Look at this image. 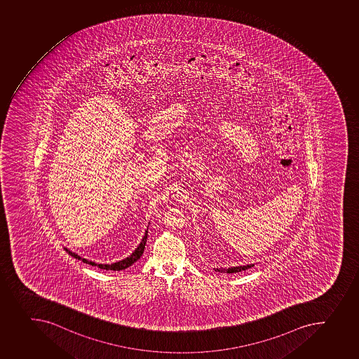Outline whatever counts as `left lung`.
Instances as JSON below:
<instances>
[{
	"instance_id": "1",
	"label": "left lung",
	"mask_w": 359,
	"mask_h": 359,
	"mask_svg": "<svg viewBox=\"0 0 359 359\" xmlns=\"http://www.w3.org/2000/svg\"><path fill=\"white\" fill-rule=\"evenodd\" d=\"M255 266V264H250V265H244V266H236V267H229V269H223V267H220V269H215V271H219V273H238V271H246V269H252Z\"/></svg>"
}]
</instances>
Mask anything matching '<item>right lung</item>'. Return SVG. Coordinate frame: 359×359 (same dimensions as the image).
<instances>
[{
  "instance_id": "right-lung-1",
  "label": "right lung",
  "mask_w": 359,
  "mask_h": 359,
  "mask_svg": "<svg viewBox=\"0 0 359 359\" xmlns=\"http://www.w3.org/2000/svg\"><path fill=\"white\" fill-rule=\"evenodd\" d=\"M149 224H148V226H149ZM148 226H147V230L144 231L142 241L140 243L139 246L135 248V251L133 252L132 255H128L127 258L122 259L120 262H113V264H99V262H90L88 259L81 258V255H78L77 253L70 251L69 248H64V250H65L71 257H74V259L81 260L84 264H88V265L90 266H97V269H106V271H123V269H128L129 266H132L134 262H137V260L142 257L144 246H146L147 237H148Z\"/></svg>"
}]
</instances>
